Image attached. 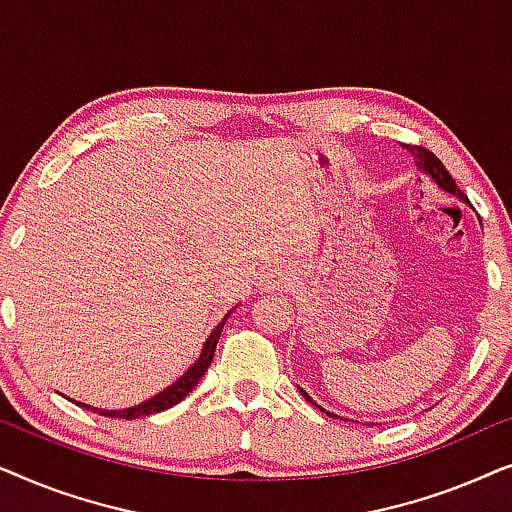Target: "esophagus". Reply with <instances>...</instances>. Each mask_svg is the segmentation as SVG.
Instances as JSON below:
<instances>
[{"instance_id":"esophagus-1","label":"esophagus","mask_w":512,"mask_h":512,"mask_svg":"<svg viewBox=\"0 0 512 512\" xmlns=\"http://www.w3.org/2000/svg\"><path fill=\"white\" fill-rule=\"evenodd\" d=\"M289 284H291V270L282 263L270 265V268L261 275V282H258V286H261L263 291H282Z\"/></svg>"}]
</instances>
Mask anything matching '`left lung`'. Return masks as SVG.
<instances>
[{
    "instance_id": "1",
    "label": "left lung",
    "mask_w": 512,
    "mask_h": 512,
    "mask_svg": "<svg viewBox=\"0 0 512 512\" xmlns=\"http://www.w3.org/2000/svg\"><path fill=\"white\" fill-rule=\"evenodd\" d=\"M408 151L412 153V158H415V165H417V170H419V172H422V174H424V177H429V179L433 181V184H436L438 188H443V191H445V193H452V195H454V198H459L461 202H464V205H468V207H471V200H468V198H466V195L459 191L457 181H454V179H452V174L445 170V165H443V163H440V160H438L436 156H433V153H431V151H426V149H422V146H408ZM298 389H300V394H303V398H305V401H307V403H312V405H314V408H319L321 412H326V415H328V417H338V415H333V412H328L326 408H321V405H319L317 401H314V398H312L310 394H307V391H305L303 387H298ZM368 424H370V426H375L373 422H366V426H368Z\"/></svg>"
}]
</instances>
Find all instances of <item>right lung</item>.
I'll use <instances>...</instances> for the list:
<instances>
[{
    "label": "right lung",
    "mask_w": 512,
    "mask_h": 512,
    "mask_svg": "<svg viewBox=\"0 0 512 512\" xmlns=\"http://www.w3.org/2000/svg\"><path fill=\"white\" fill-rule=\"evenodd\" d=\"M230 314H233V310H230L226 317L219 321V326H216L214 331L209 333V338L205 340V345H202V349H200V356H198V359H195V363H191V368H188L186 373L181 375L177 382H172L170 387L163 389L156 396H151L149 401H144V403H139V405H132V408H125V410H100V408H93V405H88V403H79V401H74V403L81 405L83 410L97 412V415H102V417H121V419H139V417L156 415V412L170 410L172 405H177V403L184 401V398L191 394L195 387H198V382L202 380V375L207 373L209 363H212V359H214L216 342H219L221 331H223V326H226V321H228Z\"/></svg>",
    "instance_id": "obj_1"
}]
</instances>
